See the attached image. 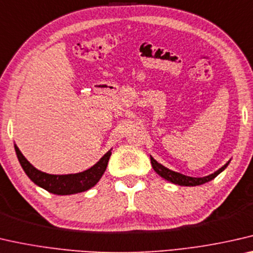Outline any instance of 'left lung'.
I'll use <instances>...</instances> for the list:
<instances>
[{"label": "left lung", "mask_w": 253, "mask_h": 253, "mask_svg": "<svg viewBox=\"0 0 253 253\" xmlns=\"http://www.w3.org/2000/svg\"><path fill=\"white\" fill-rule=\"evenodd\" d=\"M151 158V164H152V167L154 169V171L157 172L158 175H160L163 178L169 180V182L177 184V185H182V186H197V185H201V184H205L207 182H210L211 179H213L214 177H217L220 174L221 171L225 170V168L227 167L228 163H226L223 167L218 169L217 171H214L213 174H211L209 176H205V177H190V176H185L183 174H179V172L172 171L170 169L166 168L165 166L158 163L153 159L152 157Z\"/></svg>", "instance_id": "obj_1"}]
</instances>
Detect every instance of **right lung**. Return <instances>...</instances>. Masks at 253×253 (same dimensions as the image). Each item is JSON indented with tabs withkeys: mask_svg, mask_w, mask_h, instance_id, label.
<instances>
[{
	"mask_svg": "<svg viewBox=\"0 0 253 253\" xmlns=\"http://www.w3.org/2000/svg\"><path fill=\"white\" fill-rule=\"evenodd\" d=\"M19 163L22 169L30 179L36 185L44 188L47 192L58 195H70L81 193V192L87 191L99 182L101 177L104 174L105 169L111 156V150L108 151L97 163L85 171L78 172V174L69 175H51L46 174L36 169L34 166L22 156L20 150L14 144Z\"/></svg>",
	"mask_w": 253,
	"mask_h": 253,
	"instance_id": "1",
	"label": "right lung"
}]
</instances>
